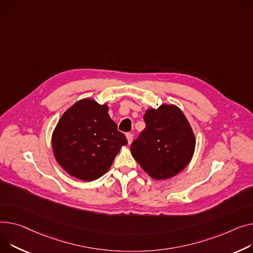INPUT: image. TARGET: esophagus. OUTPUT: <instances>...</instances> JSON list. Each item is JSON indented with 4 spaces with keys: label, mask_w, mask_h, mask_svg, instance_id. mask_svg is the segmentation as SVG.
Here are the masks:
<instances>
[{
    "label": "esophagus",
    "mask_w": 253,
    "mask_h": 253,
    "mask_svg": "<svg viewBox=\"0 0 253 253\" xmlns=\"http://www.w3.org/2000/svg\"><path fill=\"white\" fill-rule=\"evenodd\" d=\"M126 137H127V140H128V144H131L132 143V140H133V135L131 133H127L126 134Z\"/></svg>",
    "instance_id": "1"
}]
</instances>
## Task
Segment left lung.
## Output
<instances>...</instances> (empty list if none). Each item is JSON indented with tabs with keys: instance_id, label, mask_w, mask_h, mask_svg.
<instances>
[{
	"instance_id": "obj_1",
	"label": "left lung",
	"mask_w": 253,
	"mask_h": 253,
	"mask_svg": "<svg viewBox=\"0 0 253 253\" xmlns=\"http://www.w3.org/2000/svg\"><path fill=\"white\" fill-rule=\"evenodd\" d=\"M145 128L131 144V154L149 177L170 179L188 166L195 150L194 132L180 108L163 104L147 109Z\"/></svg>"
}]
</instances>
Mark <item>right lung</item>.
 Returning <instances> with one entry per match:
<instances>
[{"label": "right lung", "instance_id": "obj_1", "mask_svg": "<svg viewBox=\"0 0 253 253\" xmlns=\"http://www.w3.org/2000/svg\"><path fill=\"white\" fill-rule=\"evenodd\" d=\"M107 104L82 98L67 110L53 131L56 161L70 176L93 181L106 174L122 146L123 133L108 114Z\"/></svg>", "mask_w": 253, "mask_h": 253}]
</instances>
